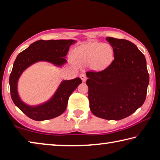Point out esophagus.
I'll use <instances>...</instances> for the list:
<instances>
[{
	"label": "esophagus",
	"instance_id": "1",
	"mask_svg": "<svg viewBox=\"0 0 160 160\" xmlns=\"http://www.w3.org/2000/svg\"><path fill=\"white\" fill-rule=\"evenodd\" d=\"M80 78H82V82H86V79H87V77H86V76L85 75V74H81L80 75Z\"/></svg>",
	"mask_w": 160,
	"mask_h": 160
}]
</instances>
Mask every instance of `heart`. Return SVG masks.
Returning <instances> with one entry per match:
<instances>
[{
	"instance_id": "b5f03b06",
	"label": "heart",
	"mask_w": 160,
	"mask_h": 160,
	"mask_svg": "<svg viewBox=\"0 0 160 160\" xmlns=\"http://www.w3.org/2000/svg\"><path fill=\"white\" fill-rule=\"evenodd\" d=\"M74 55L81 62L93 64L97 68H103L112 60L113 49L109 44L93 42L78 47L74 50Z\"/></svg>"
}]
</instances>
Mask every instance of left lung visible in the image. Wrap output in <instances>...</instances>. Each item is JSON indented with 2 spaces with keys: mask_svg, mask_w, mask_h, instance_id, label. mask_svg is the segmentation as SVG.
I'll return each mask as SVG.
<instances>
[{
  "mask_svg": "<svg viewBox=\"0 0 160 160\" xmlns=\"http://www.w3.org/2000/svg\"><path fill=\"white\" fill-rule=\"evenodd\" d=\"M114 60L100 72H87L90 110L95 116L120 120L143 104L149 74L146 60L135 44L125 39L107 37Z\"/></svg>",
  "mask_w": 160,
  "mask_h": 160,
  "instance_id": "8db88e82",
  "label": "left lung"
}]
</instances>
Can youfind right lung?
I'll return each instance as SVG.
<instances>
[{
    "label": "right lung",
    "instance_id": "obj_1",
    "mask_svg": "<svg viewBox=\"0 0 160 160\" xmlns=\"http://www.w3.org/2000/svg\"><path fill=\"white\" fill-rule=\"evenodd\" d=\"M74 40H39L17 56L9 79L11 98L15 105L30 119L43 121L60 116L65 111L70 95L82 83L80 78L64 80L49 100L30 106L22 102L18 91V79L25 69L37 62L46 61L61 67L67 62L66 55Z\"/></svg>",
    "mask_w": 160,
    "mask_h": 160
}]
</instances>
